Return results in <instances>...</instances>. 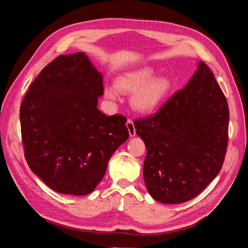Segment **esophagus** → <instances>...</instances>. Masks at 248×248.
<instances>
[{"label":"esophagus","mask_w":248,"mask_h":248,"mask_svg":"<svg viewBox=\"0 0 248 248\" xmlns=\"http://www.w3.org/2000/svg\"><path fill=\"white\" fill-rule=\"evenodd\" d=\"M126 125H127V128H128V131H129V136L130 137L136 136V127H134L133 121L131 119H127Z\"/></svg>","instance_id":"obj_1"}]
</instances>
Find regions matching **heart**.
Wrapping results in <instances>:
<instances>
[{
  "label": "heart",
  "instance_id": "heart-1",
  "mask_svg": "<svg viewBox=\"0 0 248 248\" xmlns=\"http://www.w3.org/2000/svg\"><path fill=\"white\" fill-rule=\"evenodd\" d=\"M153 67L146 66L125 73L116 80V88L120 92L134 93L132 107L139 111L148 112L156 108L164 99L170 89L168 78H155ZM115 88L108 87L104 94L109 99H116L118 92Z\"/></svg>",
  "mask_w": 248,
  "mask_h": 248
}]
</instances>
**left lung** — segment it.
I'll return each instance as SVG.
<instances>
[{"label": "left lung", "instance_id": "obj_1", "mask_svg": "<svg viewBox=\"0 0 248 248\" xmlns=\"http://www.w3.org/2000/svg\"><path fill=\"white\" fill-rule=\"evenodd\" d=\"M229 118L226 96L211 69L200 62L185 88L154 115L134 120L147 148L144 180L153 199L179 204L206 188L222 168Z\"/></svg>", "mask_w": 248, "mask_h": 248}]
</instances>
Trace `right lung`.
<instances>
[{
    "instance_id": "add662e5",
    "label": "right lung",
    "mask_w": 248,
    "mask_h": 248,
    "mask_svg": "<svg viewBox=\"0 0 248 248\" xmlns=\"http://www.w3.org/2000/svg\"><path fill=\"white\" fill-rule=\"evenodd\" d=\"M102 76L84 52L58 56L35 78L20 104V130L30 169L52 190L92 192L108 160L129 137L125 116L97 108Z\"/></svg>"
}]
</instances>
